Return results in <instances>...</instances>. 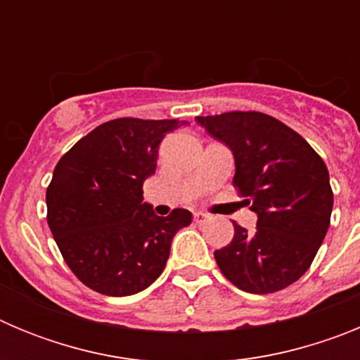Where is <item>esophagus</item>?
<instances>
[{"mask_svg":"<svg viewBox=\"0 0 360 360\" xmlns=\"http://www.w3.org/2000/svg\"><path fill=\"white\" fill-rule=\"evenodd\" d=\"M209 216L205 214V212H202V211H198V212H195V221H198V224H202V221H205V219H207Z\"/></svg>","mask_w":360,"mask_h":360,"instance_id":"esophagus-1","label":"esophagus"}]
</instances>
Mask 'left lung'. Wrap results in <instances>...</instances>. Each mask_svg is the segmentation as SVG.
<instances>
[{
	"mask_svg": "<svg viewBox=\"0 0 360 360\" xmlns=\"http://www.w3.org/2000/svg\"><path fill=\"white\" fill-rule=\"evenodd\" d=\"M234 157L240 189L256 231L234 224V238L214 252L221 274L240 290L272 294L310 269L326 231L333 193L326 164L303 136L259 111L196 117Z\"/></svg>",
	"mask_w": 360,
	"mask_h": 360,
	"instance_id": "left-lung-1",
	"label": "left lung"
}]
</instances>
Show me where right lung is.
<instances>
[{"label": "right lung", "mask_w": 360, "mask_h": 360, "mask_svg": "<svg viewBox=\"0 0 360 360\" xmlns=\"http://www.w3.org/2000/svg\"><path fill=\"white\" fill-rule=\"evenodd\" d=\"M186 120L115 119L82 136L59 160L46 189L49 227L66 265L98 294L122 297L162 274L187 209L157 216L142 186L158 146Z\"/></svg>", "instance_id": "1"}]
</instances>
